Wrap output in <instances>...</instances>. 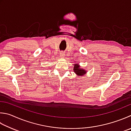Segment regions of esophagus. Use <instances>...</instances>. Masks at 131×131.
I'll use <instances>...</instances> for the list:
<instances>
[{
	"mask_svg": "<svg viewBox=\"0 0 131 131\" xmlns=\"http://www.w3.org/2000/svg\"><path fill=\"white\" fill-rule=\"evenodd\" d=\"M60 56H61V57H64V56H65V53L63 52H61L60 53Z\"/></svg>",
	"mask_w": 131,
	"mask_h": 131,
	"instance_id": "esophagus-1",
	"label": "esophagus"
}]
</instances>
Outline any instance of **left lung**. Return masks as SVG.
<instances>
[{"mask_svg": "<svg viewBox=\"0 0 131 131\" xmlns=\"http://www.w3.org/2000/svg\"><path fill=\"white\" fill-rule=\"evenodd\" d=\"M73 70L74 72H75V73L78 75H83L86 73L84 70H82L81 68H80L79 65H78V64H75L74 65Z\"/></svg>", "mask_w": 131, "mask_h": 131, "instance_id": "obj_1", "label": "left lung"}]
</instances>
